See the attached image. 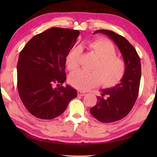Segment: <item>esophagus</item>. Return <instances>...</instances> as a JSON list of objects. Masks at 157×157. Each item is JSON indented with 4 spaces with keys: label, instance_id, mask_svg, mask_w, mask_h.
Listing matches in <instances>:
<instances>
[{
    "label": "esophagus",
    "instance_id": "obj_1",
    "mask_svg": "<svg viewBox=\"0 0 157 157\" xmlns=\"http://www.w3.org/2000/svg\"><path fill=\"white\" fill-rule=\"evenodd\" d=\"M78 96H83L86 95V93L84 92H82L80 90H78Z\"/></svg>",
    "mask_w": 157,
    "mask_h": 157
}]
</instances>
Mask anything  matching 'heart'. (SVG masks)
<instances>
[{
  "instance_id": "1",
  "label": "heart",
  "mask_w": 157,
  "mask_h": 157,
  "mask_svg": "<svg viewBox=\"0 0 157 157\" xmlns=\"http://www.w3.org/2000/svg\"><path fill=\"white\" fill-rule=\"evenodd\" d=\"M81 47L94 53L99 60L92 72L78 70L69 76V82L73 87L87 91L102 84L106 88L119 84L124 76L126 66L121 59L117 56V51L113 43L106 39H96L82 44ZM80 49L74 48L66 57V65L70 71L78 68Z\"/></svg>"
}]
</instances>
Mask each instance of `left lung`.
I'll return each mask as SVG.
<instances>
[{
  "mask_svg": "<svg viewBox=\"0 0 157 157\" xmlns=\"http://www.w3.org/2000/svg\"><path fill=\"white\" fill-rule=\"evenodd\" d=\"M96 33L108 36L117 46L126 66L125 73L119 84L102 90L97 96L96 105L90 110L92 116L102 123H111L123 119L128 114L138 98L141 78L140 59L134 48L124 37L107 29ZM108 97L105 98L104 96Z\"/></svg>",
  "mask_w": 157,
  "mask_h": 157,
  "instance_id": "obj_1",
  "label": "left lung"
}]
</instances>
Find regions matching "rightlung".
<instances>
[{
	"label": "right lung",
	"instance_id": "right-lung-1",
	"mask_svg": "<svg viewBox=\"0 0 157 157\" xmlns=\"http://www.w3.org/2000/svg\"><path fill=\"white\" fill-rule=\"evenodd\" d=\"M79 35L78 30L52 28L34 36L19 53L18 92L26 109L36 117L54 119L77 97L76 90L59 84L66 80V57Z\"/></svg>",
	"mask_w": 157,
	"mask_h": 157
}]
</instances>
